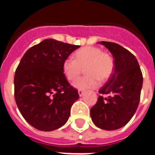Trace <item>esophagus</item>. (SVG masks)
Wrapping results in <instances>:
<instances>
[{"label": "esophagus", "instance_id": "34e87169", "mask_svg": "<svg viewBox=\"0 0 155 155\" xmlns=\"http://www.w3.org/2000/svg\"><path fill=\"white\" fill-rule=\"evenodd\" d=\"M78 92H79V95H80V97H83V96H84V90L80 89L79 91H78Z\"/></svg>", "mask_w": 155, "mask_h": 155}]
</instances>
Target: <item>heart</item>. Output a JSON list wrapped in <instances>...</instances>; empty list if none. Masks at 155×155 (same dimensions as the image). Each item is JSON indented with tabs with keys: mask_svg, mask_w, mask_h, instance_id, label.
Listing matches in <instances>:
<instances>
[{
	"mask_svg": "<svg viewBox=\"0 0 155 155\" xmlns=\"http://www.w3.org/2000/svg\"><path fill=\"white\" fill-rule=\"evenodd\" d=\"M84 68L86 75L73 83L78 89L96 87L100 80H108L114 69V60L110 54L103 52L98 47H86L75 52L74 58H67L63 63V74L69 81L76 80Z\"/></svg>",
	"mask_w": 155,
	"mask_h": 155,
	"instance_id": "heart-1",
	"label": "heart"
}]
</instances>
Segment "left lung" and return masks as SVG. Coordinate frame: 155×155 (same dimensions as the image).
I'll return each mask as SVG.
<instances>
[{
    "instance_id": "1",
    "label": "left lung",
    "mask_w": 155,
    "mask_h": 155,
    "mask_svg": "<svg viewBox=\"0 0 155 155\" xmlns=\"http://www.w3.org/2000/svg\"><path fill=\"white\" fill-rule=\"evenodd\" d=\"M114 58V70L106 84L99 90L97 104L90 111L95 125L104 130L125 126L134 115L140 101L143 77L137 58L119 44L100 42Z\"/></svg>"
}]
</instances>
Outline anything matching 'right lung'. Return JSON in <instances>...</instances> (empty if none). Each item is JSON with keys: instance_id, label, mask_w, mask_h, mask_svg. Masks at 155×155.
<instances>
[{"instance_id": "1", "label": "right lung", "mask_w": 155, "mask_h": 155, "mask_svg": "<svg viewBox=\"0 0 155 155\" xmlns=\"http://www.w3.org/2000/svg\"><path fill=\"white\" fill-rule=\"evenodd\" d=\"M80 46L45 39L28 50L14 75V97L21 114L33 127L52 131L65 125L79 98L63 71V63Z\"/></svg>"}]
</instances>
